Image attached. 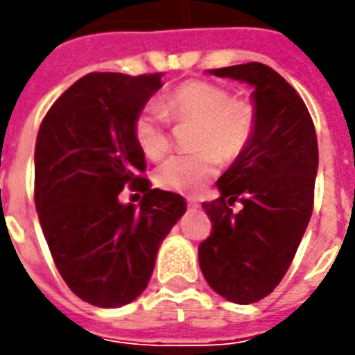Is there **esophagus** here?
<instances>
[{
    "label": "esophagus",
    "instance_id": "1",
    "mask_svg": "<svg viewBox=\"0 0 355 355\" xmlns=\"http://www.w3.org/2000/svg\"><path fill=\"white\" fill-rule=\"evenodd\" d=\"M188 207L198 209V207H200V203H198V201H188Z\"/></svg>",
    "mask_w": 355,
    "mask_h": 355
}]
</instances>
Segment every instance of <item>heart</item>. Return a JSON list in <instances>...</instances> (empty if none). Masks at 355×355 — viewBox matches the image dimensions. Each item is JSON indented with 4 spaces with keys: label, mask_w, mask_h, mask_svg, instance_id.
I'll use <instances>...</instances> for the list:
<instances>
[{
    "label": "heart",
    "mask_w": 355,
    "mask_h": 355,
    "mask_svg": "<svg viewBox=\"0 0 355 355\" xmlns=\"http://www.w3.org/2000/svg\"><path fill=\"white\" fill-rule=\"evenodd\" d=\"M177 125H198L193 155H171L155 169V184L163 190L193 193L218 171V163H234L253 144L259 112L251 98L234 96L226 85L190 80L163 98V108L148 104L132 121V137L140 152L159 159L173 146L168 117Z\"/></svg>",
    "instance_id": "b5f03b06"
}]
</instances>
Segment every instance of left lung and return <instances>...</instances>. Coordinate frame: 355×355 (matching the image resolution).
<instances>
[{
  "mask_svg": "<svg viewBox=\"0 0 355 355\" xmlns=\"http://www.w3.org/2000/svg\"><path fill=\"white\" fill-rule=\"evenodd\" d=\"M253 85L259 127L243 157L216 180L203 209L213 230L200 243L203 277L220 297L251 304L279 285L313 209L318 137L300 94L261 62L209 70ZM242 203L234 214L231 205Z\"/></svg>",
  "mask_w": 355,
  "mask_h": 355,
  "instance_id": "1",
  "label": "left lung"
}]
</instances>
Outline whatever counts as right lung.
<instances>
[{"label": "right lung", "instance_id": "right-lung-1", "mask_svg": "<svg viewBox=\"0 0 355 355\" xmlns=\"http://www.w3.org/2000/svg\"><path fill=\"white\" fill-rule=\"evenodd\" d=\"M162 76L87 73L40 125L35 211L62 279L93 306L119 308L146 289L159 243L186 211L180 193L150 188L132 137ZM125 185L145 193L140 209L119 203Z\"/></svg>", "mask_w": 355, "mask_h": 355}]
</instances>
